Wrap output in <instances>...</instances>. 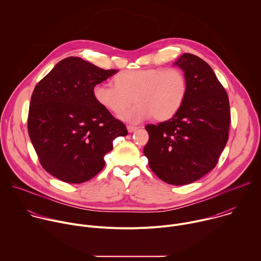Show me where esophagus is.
I'll use <instances>...</instances> for the list:
<instances>
[{"label": "esophagus", "instance_id": "1", "mask_svg": "<svg viewBox=\"0 0 261 261\" xmlns=\"http://www.w3.org/2000/svg\"><path fill=\"white\" fill-rule=\"evenodd\" d=\"M139 127H136V126H131V125H129V126H127V129H128V132H130V133H132V132H134V131H136L137 129H138Z\"/></svg>", "mask_w": 261, "mask_h": 261}]
</instances>
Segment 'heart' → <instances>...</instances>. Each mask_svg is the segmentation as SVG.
I'll return each mask as SVG.
<instances>
[{
  "label": "heart",
  "mask_w": 261,
  "mask_h": 261,
  "mask_svg": "<svg viewBox=\"0 0 261 261\" xmlns=\"http://www.w3.org/2000/svg\"><path fill=\"white\" fill-rule=\"evenodd\" d=\"M187 93V77L174 67L127 70L115 77V86L99 83L93 88L95 100L115 115L123 113L134 99L137 104L121 116L129 123L152 117L161 122L173 118Z\"/></svg>",
  "instance_id": "b5f03b06"
}]
</instances>
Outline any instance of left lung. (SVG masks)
<instances>
[{
    "instance_id": "1",
    "label": "left lung",
    "mask_w": 261,
    "mask_h": 261,
    "mask_svg": "<svg viewBox=\"0 0 261 261\" xmlns=\"http://www.w3.org/2000/svg\"><path fill=\"white\" fill-rule=\"evenodd\" d=\"M173 65L187 77V97L173 118L145 126L150 138L143 153L159 178L178 186L215 168L228 140L230 108L225 89L206 62L184 54Z\"/></svg>"
}]
</instances>
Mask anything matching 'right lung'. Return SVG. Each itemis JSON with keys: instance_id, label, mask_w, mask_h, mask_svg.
Instances as JSON below:
<instances>
[{"instance_id": "obj_1", "label": "right lung", "mask_w": 261, "mask_h": 261, "mask_svg": "<svg viewBox=\"0 0 261 261\" xmlns=\"http://www.w3.org/2000/svg\"><path fill=\"white\" fill-rule=\"evenodd\" d=\"M117 72L69 57L36 85L29 136L40 164L55 177L69 184L91 179L103 169L113 141L128 134L125 124L93 96L94 86Z\"/></svg>"}]
</instances>
